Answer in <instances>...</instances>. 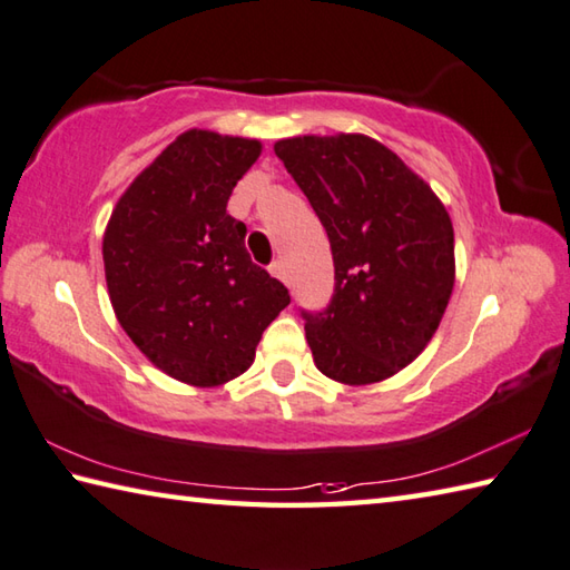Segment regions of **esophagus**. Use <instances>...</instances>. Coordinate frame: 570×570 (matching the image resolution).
Returning a JSON list of instances; mask_svg holds the SVG:
<instances>
[{
	"mask_svg": "<svg viewBox=\"0 0 570 570\" xmlns=\"http://www.w3.org/2000/svg\"><path fill=\"white\" fill-rule=\"evenodd\" d=\"M271 273L277 277V281H283L285 285H289V277H287V271H285V263L283 261H275L271 265Z\"/></svg>",
	"mask_w": 570,
	"mask_h": 570,
	"instance_id": "1",
	"label": "esophagus"
}]
</instances>
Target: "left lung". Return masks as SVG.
Instances as JSON below:
<instances>
[{
  "mask_svg": "<svg viewBox=\"0 0 570 570\" xmlns=\"http://www.w3.org/2000/svg\"><path fill=\"white\" fill-rule=\"evenodd\" d=\"M275 156L325 225L335 263L327 307L299 309L317 370L345 384L392 377L426 347L452 295L446 208L367 136L285 138Z\"/></svg>",
  "mask_w": 570,
  "mask_h": 570,
  "instance_id": "8db88e82",
  "label": "left lung"
}]
</instances>
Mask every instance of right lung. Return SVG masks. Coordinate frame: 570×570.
Segmentation results:
<instances>
[{"mask_svg":"<svg viewBox=\"0 0 570 570\" xmlns=\"http://www.w3.org/2000/svg\"><path fill=\"white\" fill-rule=\"evenodd\" d=\"M257 156L253 138L186 131L111 213L104 267L116 317L170 377L216 386L255 360L287 287L245 250L228 198Z\"/></svg>","mask_w":570,"mask_h":570,"instance_id":"1","label":"right lung"}]
</instances>
